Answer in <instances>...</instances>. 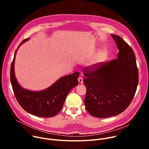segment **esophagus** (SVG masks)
<instances>
[{
  "instance_id": "esophagus-1",
  "label": "esophagus",
  "mask_w": 149,
  "mask_h": 149,
  "mask_svg": "<svg viewBox=\"0 0 149 149\" xmlns=\"http://www.w3.org/2000/svg\"><path fill=\"white\" fill-rule=\"evenodd\" d=\"M78 82H79V84H82L83 82V79H82V78L81 77H79L78 78Z\"/></svg>"
}]
</instances>
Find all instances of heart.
<instances>
[{"label":"heart","instance_id":"heart-1","mask_svg":"<svg viewBox=\"0 0 149 149\" xmlns=\"http://www.w3.org/2000/svg\"><path fill=\"white\" fill-rule=\"evenodd\" d=\"M104 56H105V51L103 50L100 51L98 53V54L96 55L94 59V63H99L101 62L104 60Z\"/></svg>","mask_w":149,"mask_h":149}]
</instances>
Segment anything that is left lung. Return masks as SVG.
<instances>
[{
    "instance_id": "8db88e82",
    "label": "left lung",
    "mask_w": 149,
    "mask_h": 149,
    "mask_svg": "<svg viewBox=\"0 0 149 149\" xmlns=\"http://www.w3.org/2000/svg\"><path fill=\"white\" fill-rule=\"evenodd\" d=\"M111 36L119 52L117 58L86 67L84 104L93 117L107 118L123 112L130 104L137 90L139 72L132 48L118 35Z\"/></svg>"
}]
</instances>
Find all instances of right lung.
Masks as SVG:
<instances>
[{"label": "right lung", "mask_w": 149, "mask_h": 149, "mask_svg": "<svg viewBox=\"0 0 149 149\" xmlns=\"http://www.w3.org/2000/svg\"><path fill=\"white\" fill-rule=\"evenodd\" d=\"M28 39H24L18 48ZM17 49L10 67V82L18 103L31 114L45 118L55 116L61 110L69 92L78 84L77 78L79 73L75 72L61 77L51 86L42 91H32L23 88L17 82L14 71Z\"/></svg>", "instance_id": "1"}]
</instances>
